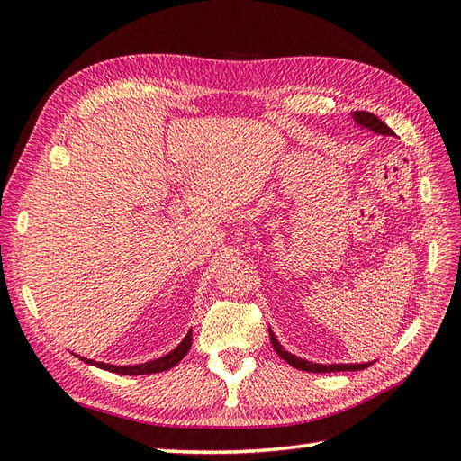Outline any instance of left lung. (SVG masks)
I'll use <instances>...</instances> for the list:
<instances>
[{
	"label": "left lung",
	"mask_w": 461,
	"mask_h": 461,
	"mask_svg": "<svg viewBox=\"0 0 461 461\" xmlns=\"http://www.w3.org/2000/svg\"><path fill=\"white\" fill-rule=\"evenodd\" d=\"M352 118H354V121H357V124H360L362 128L372 130V132H375V134L393 136V130L389 128L385 122H382L380 118H377L372 113L354 111ZM270 343H273V348L276 350V354H278L282 360H286L290 366H294V368L303 370V372H313V374H321V372H357V370H364V368H368V366H372V362H366V364H315V362H310V360L298 358V357H294V354H290L288 350L282 348V345L278 343L273 331H270Z\"/></svg>",
	"instance_id": "8db88e82"
}]
</instances>
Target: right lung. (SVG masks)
Returning a JSON list of instances; mask_svg holds the SVG:
<instances>
[{
    "label": "right lung",
    "mask_w": 461,
    "mask_h": 461,
    "mask_svg": "<svg viewBox=\"0 0 461 461\" xmlns=\"http://www.w3.org/2000/svg\"><path fill=\"white\" fill-rule=\"evenodd\" d=\"M193 345V331H188L186 337L183 339V343L176 347L175 350H171L169 354H165V357L158 358V360H149L146 364H136V366H113V364H104V362H95V360H87V358H81L87 364L97 366V368L103 370H109L114 374H128V375H141V374H158V372H165L173 368L175 364H179L185 357L188 348Z\"/></svg>",
    "instance_id": "1"
}]
</instances>
